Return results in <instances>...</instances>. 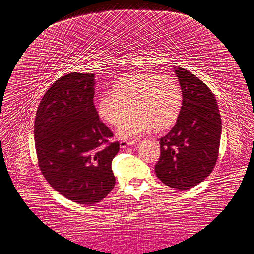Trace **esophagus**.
Segmentation results:
<instances>
[{"instance_id": "34e87169", "label": "esophagus", "mask_w": 254, "mask_h": 254, "mask_svg": "<svg viewBox=\"0 0 254 254\" xmlns=\"http://www.w3.org/2000/svg\"><path fill=\"white\" fill-rule=\"evenodd\" d=\"M137 141L136 140H132V141H127V140H122L120 141V148L121 149H126L127 146H129V145H133L135 144Z\"/></svg>"}]
</instances>
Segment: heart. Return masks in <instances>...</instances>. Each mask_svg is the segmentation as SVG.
I'll return each instance as SVG.
<instances>
[{
  "label": "heart",
  "mask_w": 254,
  "mask_h": 254,
  "mask_svg": "<svg viewBox=\"0 0 254 254\" xmlns=\"http://www.w3.org/2000/svg\"><path fill=\"white\" fill-rule=\"evenodd\" d=\"M133 112L124 121L129 110ZM183 93L177 81L156 72L137 71L113 84V92L102 94L97 112L111 126H117L120 138H134L152 127L163 129L177 120L182 111Z\"/></svg>",
  "instance_id": "heart-1"
}]
</instances>
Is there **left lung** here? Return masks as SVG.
I'll use <instances>...</instances> for the list:
<instances>
[{"mask_svg":"<svg viewBox=\"0 0 254 254\" xmlns=\"http://www.w3.org/2000/svg\"><path fill=\"white\" fill-rule=\"evenodd\" d=\"M174 70L183 92L182 111L175 126L159 139L155 172L165 185L188 190L203 182L215 167L222 119L211 89L187 69Z\"/></svg>","mask_w":254,"mask_h":254,"instance_id":"obj_1","label":"left lung"}]
</instances>
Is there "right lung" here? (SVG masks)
<instances>
[{"label":"right lung","instance_id":"right-lung-1","mask_svg":"<svg viewBox=\"0 0 254 254\" xmlns=\"http://www.w3.org/2000/svg\"><path fill=\"white\" fill-rule=\"evenodd\" d=\"M94 73L69 72L41 100L35 119L38 165L47 183L81 204L102 200L115 186L112 160L119 142L99 119Z\"/></svg>","mask_w":254,"mask_h":254}]
</instances>
